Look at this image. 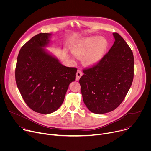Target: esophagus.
<instances>
[{
  "label": "esophagus",
  "mask_w": 151,
  "mask_h": 151,
  "mask_svg": "<svg viewBox=\"0 0 151 151\" xmlns=\"http://www.w3.org/2000/svg\"><path fill=\"white\" fill-rule=\"evenodd\" d=\"M82 75H83V73L82 72V71L80 70H78L77 71V73H76V81H79V79H80V78L81 77V76H82Z\"/></svg>",
  "instance_id": "esophagus-1"
}]
</instances>
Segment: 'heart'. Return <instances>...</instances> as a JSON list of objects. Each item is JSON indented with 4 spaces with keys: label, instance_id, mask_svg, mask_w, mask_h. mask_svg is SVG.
<instances>
[{
    "label": "heart",
    "instance_id": "1",
    "mask_svg": "<svg viewBox=\"0 0 151 151\" xmlns=\"http://www.w3.org/2000/svg\"><path fill=\"white\" fill-rule=\"evenodd\" d=\"M108 42L103 37L94 36L85 39L73 50L75 55L83 58L87 66H93L97 63L104 55Z\"/></svg>",
    "mask_w": 151,
    "mask_h": 151
}]
</instances>
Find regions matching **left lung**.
Returning a JSON list of instances; mask_svg holds the SVG:
<instances>
[{
	"label": "left lung",
	"instance_id": "obj_1",
	"mask_svg": "<svg viewBox=\"0 0 151 151\" xmlns=\"http://www.w3.org/2000/svg\"><path fill=\"white\" fill-rule=\"evenodd\" d=\"M108 52L97 63L83 69L79 79L83 100L92 112L103 114L115 110L130 88L134 77L133 52L117 33Z\"/></svg>",
	"mask_w": 151,
	"mask_h": 151
}]
</instances>
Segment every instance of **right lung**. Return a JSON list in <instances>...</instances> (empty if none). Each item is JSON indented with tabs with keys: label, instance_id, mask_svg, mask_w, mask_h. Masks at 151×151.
Listing matches in <instances>:
<instances>
[{
	"label": "right lung",
	"instance_id": "obj_1",
	"mask_svg": "<svg viewBox=\"0 0 151 151\" xmlns=\"http://www.w3.org/2000/svg\"><path fill=\"white\" fill-rule=\"evenodd\" d=\"M47 33H39L21 47L15 68L17 87L33 111L48 114L62 104L77 68L66 67L42 48L49 43Z\"/></svg>",
	"mask_w": 151,
	"mask_h": 151
}]
</instances>
